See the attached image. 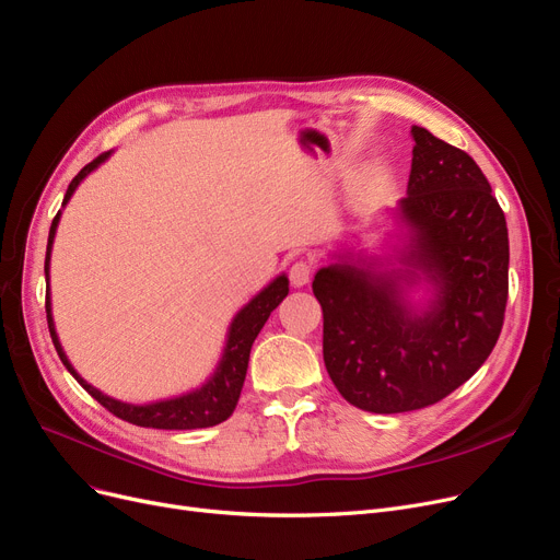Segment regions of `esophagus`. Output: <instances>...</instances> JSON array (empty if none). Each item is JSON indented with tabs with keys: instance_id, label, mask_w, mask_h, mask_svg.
Segmentation results:
<instances>
[{
	"instance_id": "obj_1",
	"label": "esophagus",
	"mask_w": 560,
	"mask_h": 560,
	"mask_svg": "<svg viewBox=\"0 0 560 560\" xmlns=\"http://www.w3.org/2000/svg\"><path fill=\"white\" fill-rule=\"evenodd\" d=\"M311 277H313V262L311 260L300 258V260L290 265V283H293L295 288L306 285L311 281Z\"/></svg>"
}]
</instances>
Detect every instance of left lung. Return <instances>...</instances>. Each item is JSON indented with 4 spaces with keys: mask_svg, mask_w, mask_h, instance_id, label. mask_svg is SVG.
I'll return each instance as SVG.
<instances>
[{
    "mask_svg": "<svg viewBox=\"0 0 560 560\" xmlns=\"http://www.w3.org/2000/svg\"><path fill=\"white\" fill-rule=\"evenodd\" d=\"M415 151L400 214L411 229L405 275L373 262H336L313 279L323 306L327 373L350 405L400 415L440 402L494 350L508 302V226L492 187L471 155L411 128ZM421 269L435 285L417 316L400 280Z\"/></svg>",
    "mask_w": 560,
    "mask_h": 560,
    "instance_id": "8db88e82",
    "label": "left lung"
}]
</instances>
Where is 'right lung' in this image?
I'll return each instance as SVG.
<instances>
[{
  "mask_svg": "<svg viewBox=\"0 0 560 560\" xmlns=\"http://www.w3.org/2000/svg\"><path fill=\"white\" fill-rule=\"evenodd\" d=\"M107 158H109V153L98 155L93 162H89L75 178L70 180V185L66 189V197H63V206L72 197L75 187ZM59 214L61 212H57V217L52 220L50 237H47L45 279H47V262H50V252H52V240H55L57 224H59ZM285 295H288V279L281 275L265 290H260V293L235 315V320L231 323V329H229L224 357L220 361V366H217V373L201 388H197V392H189L185 396L151 402V405L120 402V400L105 396L103 392L93 388L91 384H86L75 373V369L70 366L68 357L61 350V343H59L57 331H55V323H52V313H50V288H47V295H45V313H47V327H50L52 343L57 348L59 359L63 361V366L68 369V373L72 377H75L84 386V392H89V396L98 400L107 411H112L114 417L124 419L132 425H141V428L197 430V428H210V425L222 423L233 415L240 392H242V384H245V375H247V366H249V352H252L254 340H256L258 331L262 329V325L267 323V318H270V313L283 302Z\"/></svg>",
  "mask_w": 560,
  "mask_h": 560,
  "instance_id": "right-lung-1",
  "label": "right lung"
}]
</instances>
